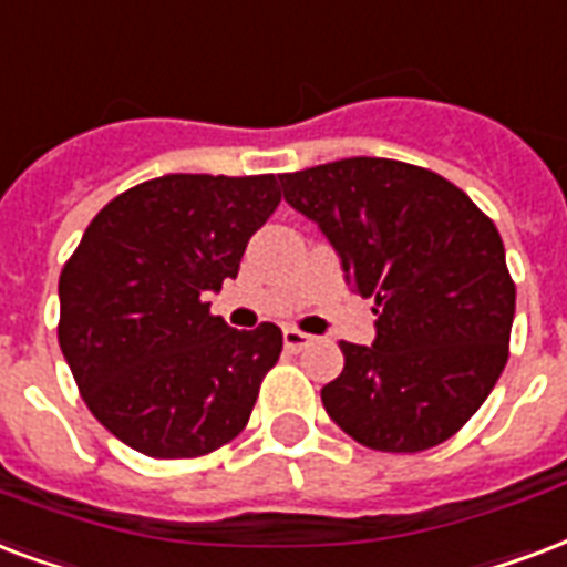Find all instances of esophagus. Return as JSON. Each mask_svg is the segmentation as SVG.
Here are the masks:
<instances>
[{
    "label": "esophagus",
    "instance_id": "34e87169",
    "mask_svg": "<svg viewBox=\"0 0 567 567\" xmlns=\"http://www.w3.org/2000/svg\"><path fill=\"white\" fill-rule=\"evenodd\" d=\"M310 334H305V331H299V329H287L284 331V347L289 349V352H301V349L308 347L310 343Z\"/></svg>",
    "mask_w": 567,
    "mask_h": 567
}]
</instances>
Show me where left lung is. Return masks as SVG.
I'll list each match as a JSON object with an SVG mask.
<instances>
[{
  "instance_id": "obj_1",
  "label": "left lung",
  "mask_w": 567,
  "mask_h": 567,
  "mask_svg": "<svg viewBox=\"0 0 567 567\" xmlns=\"http://www.w3.org/2000/svg\"><path fill=\"white\" fill-rule=\"evenodd\" d=\"M280 187L377 301L373 347L340 340L343 370L322 389L331 421L391 454L451 440L508 361L517 289L496 224L440 173L389 157L284 173Z\"/></svg>"
}]
</instances>
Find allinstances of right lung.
I'll return each instance as SVG.
<instances>
[{
  "mask_svg": "<svg viewBox=\"0 0 567 567\" xmlns=\"http://www.w3.org/2000/svg\"><path fill=\"white\" fill-rule=\"evenodd\" d=\"M278 176L169 173L110 199L59 275V347L89 412L157 461L203 457L248 424L284 334L212 317Z\"/></svg>",
  "mask_w": 567,
  "mask_h": 567,
  "instance_id": "1",
  "label": "right lung"
}]
</instances>
